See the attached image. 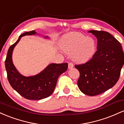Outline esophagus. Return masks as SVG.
Wrapping results in <instances>:
<instances>
[{
  "label": "esophagus",
  "instance_id": "1",
  "mask_svg": "<svg viewBox=\"0 0 124 124\" xmlns=\"http://www.w3.org/2000/svg\"><path fill=\"white\" fill-rule=\"evenodd\" d=\"M73 67V64L72 63V62H69V64H68V68L69 69H71Z\"/></svg>",
  "mask_w": 124,
  "mask_h": 124
}]
</instances>
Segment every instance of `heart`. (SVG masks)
<instances>
[{"instance_id": "1", "label": "heart", "mask_w": 124, "mask_h": 124, "mask_svg": "<svg viewBox=\"0 0 124 124\" xmlns=\"http://www.w3.org/2000/svg\"><path fill=\"white\" fill-rule=\"evenodd\" d=\"M61 46L64 52L72 55L74 61L81 63L92 59L97 51L96 40L79 32L65 35L62 38Z\"/></svg>"}]
</instances>
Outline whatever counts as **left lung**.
Here are the masks:
<instances>
[{
  "instance_id": "1",
  "label": "left lung",
  "mask_w": 124,
  "mask_h": 124,
  "mask_svg": "<svg viewBox=\"0 0 124 124\" xmlns=\"http://www.w3.org/2000/svg\"><path fill=\"white\" fill-rule=\"evenodd\" d=\"M97 38V47L92 59L83 64L75 65L80 72L78 85L81 92L94 96L112 87L118 80L124 63L120 42L109 32L91 30Z\"/></svg>"
}]
</instances>
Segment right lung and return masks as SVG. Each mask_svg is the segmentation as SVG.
<instances>
[{
    "mask_svg": "<svg viewBox=\"0 0 124 124\" xmlns=\"http://www.w3.org/2000/svg\"><path fill=\"white\" fill-rule=\"evenodd\" d=\"M32 30L20 35L18 40L10 46L5 60V67L8 82L21 96L28 100H39L48 97L54 92L57 80L67 70L68 63H51L43 71L35 76L25 77L20 75L12 62V52L21 37L35 34Z\"/></svg>",
    "mask_w": 124,
    "mask_h": 124,
    "instance_id": "add662e5",
    "label": "right lung"
}]
</instances>
